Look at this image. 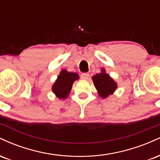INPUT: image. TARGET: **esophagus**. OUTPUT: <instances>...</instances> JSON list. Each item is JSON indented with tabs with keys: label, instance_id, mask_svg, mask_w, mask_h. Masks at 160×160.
I'll return each mask as SVG.
<instances>
[{
	"label": "esophagus",
	"instance_id": "obj_1",
	"mask_svg": "<svg viewBox=\"0 0 160 160\" xmlns=\"http://www.w3.org/2000/svg\"><path fill=\"white\" fill-rule=\"evenodd\" d=\"M89 78V74L88 73H82L81 74V79L82 80H88Z\"/></svg>",
	"mask_w": 160,
	"mask_h": 160
}]
</instances>
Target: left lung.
Here are the masks:
<instances>
[{
  "label": "left lung",
  "instance_id": "left-lung-1",
  "mask_svg": "<svg viewBox=\"0 0 160 160\" xmlns=\"http://www.w3.org/2000/svg\"><path fill=\"white\" fill-rule=\"evenodd\" d=\"M98 94L102 98H106L117 89V83L113 78L106 73L104 68L101 69V72L92 78Z\"/></svg>",
  "mask_w": 160,
  "mask_h": 160
}]
</instances>
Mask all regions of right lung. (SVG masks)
I'll return each instance as SVG.
<instances>
[{"label": "right lung", "mask_w": 160, "mask_h": 160, "mask_svg": "<svg viewBox=\"0 0 160 160\" xmlns=\"http://www.w3.org/2000/svg\"><path fill=\"white\" fill-rule=\"evenodd\" d=\"M79 78L80 77L77 73L68 72L67 70L62 69L52 86V92L59 99L67 98L72 89L73 83Z\"/></svg>", "instance_id": "add662e5"}]
</instances>
